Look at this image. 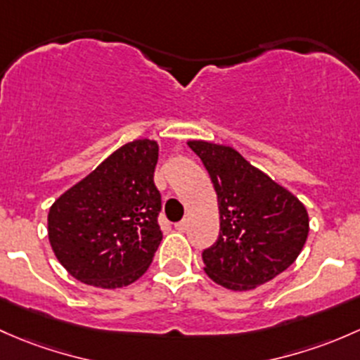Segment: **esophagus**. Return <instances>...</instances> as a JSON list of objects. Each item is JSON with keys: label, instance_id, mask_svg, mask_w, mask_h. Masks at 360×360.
<instances>
[{"label": "esophagus", "instance_id": "obj_1", "mask_svg": "<svg viewBox=\"0 0 360 360\" xmlns=\"http://www.w3.org/2000/svg\"><path fill=\"white\" fill-rule=\"evenodd\" d=\"M175 229L179 232L187 231V220H181V221H179V224H175Z\"/></svg>", "mask_w": 360, "mask_h": 360}]
</instances>
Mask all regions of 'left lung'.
Instances as JSON below:
<instances>
[{
    "label": "left lung",
    "instance_id": "1",
    "mask_svg": "<svg viewBox=\"0 0 360 360\" xmlns=\"http://www.w3.org/2000/svg\"><path fill=\"white\" fill-rule=\"evenodd\" d=\"M187 146L201 158L218 199L220 236L202 253L207 277L232 291L272 281L305 246V205L232 147L206 140Z\"/></svg>",
    "mask_w": 360,
    "mask_h": 360
}]
</instances>
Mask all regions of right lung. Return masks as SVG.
I'll use <instances>...</instances> for the list:
<instances>
[{"label": "right lung", "mask_w": 360, "mask_h": 360, "mask_svg": "<svg viewBox=\"0 0 360 360\" xmlns=\"http://www.w3.org/2000/svg\"><path fill=\"white\" fill-rule=\"evenodd\" d=\"M158 155L155 140L124 143L50 206L48 240L77 281L117 290L149 269L162 239Z\"/></svg>", "instance_id": "1"}]
</instances>
